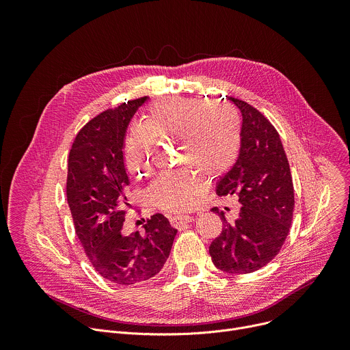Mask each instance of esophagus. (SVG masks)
I'll return each instance as SVG.
<instances>
[{"instance_id": "obj_1", "label": "esophagus", "mask_w": 350, "mask_h": 350, "mask_svg": "<svg viewBox=\"0 0 350 350\" xmlns=\"http://www.w3.org/2000/svg\"><path fill=\"white\" fill-rule=\"evenodd\" d=\"M191 221H192V217L191 216H185V215H177V216L170 217V224L173 227H180V226L191 223Z\"/></svg>"}]
</instances>
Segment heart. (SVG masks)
<instances>
[{"instance_id":"1","label":"heart","mask_w":350,"mask_h":350,"mask_svg":"<svg viewBox=\"0 0 350 350\" xmlns=\"http://www.w3.org/2000/svg\"><path fill=\"white\" fill-rule=\"evenodd\" d=\"M167 137L183 142L180 162L208 177L227 173L237 162L242 144L241 122L230 105H211L202 98L169 96L154 103L142 126L131 129L126 141L129 172L137 177L148 173L155 139ZM205 188L201 174L183 167L161 173L149 193L163 209L187 211L196 204Z\"/></svg>"}]
</instances>
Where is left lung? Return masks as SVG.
<instances>
[{
	"label": "left lung",
	"instance_id": "obj_1",
	"mask_svg": "<svg viewBox=\"0 0 350 350\" xmlns=\"http://www.w3.org/2000/svg\"><path fill=\"white\" fill-rule=\"evenodd\" d=\"M242 115L241 152L219 180V196L237 195L242 205L234 224L223 221L211 243L213 265L230 274H247L270 263L289 232L295 206L293 183L282 142L274 126L254 107L230 98Z\"/></svg>",
	"mask_w": 350,
	"mask_h": 350
}]
</instances>
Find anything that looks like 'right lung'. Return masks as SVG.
I'll list each match as a JSON object with an SVG mask.
<instances>
[{
    "label": "right lung",
    "instance_id": "obj_1",
    "mask_svg": "<svg viewBox=\"0 0 350 350\" xmlns=\"http://www.w3.org/2000/svg\"><path fill=\"white\" fill-rule=\"evenodd\" d=\"M148 96L108 109L76 135L68 163L66 195L76 234L94 269L105 280L133 285L155 277L166 263L177 230L157 213L138 231L124 235V166L127 126Z\"/></svg>",
    "mask_w": 350,
    "mask_h": 350
}]
</instances>
